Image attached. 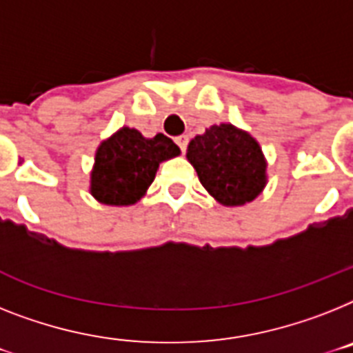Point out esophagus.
<instances>
[{
    "label": "esophagus",
    "mask_w": 353,
    "mask_h": 353,
    "mask_svg": "<svg viewBox=\"0 0 353 353\" xmlns=\"http://www.w3.org/2000/svg\"><path fill=\"white\" fill-rule=\"evenodd\" d=\"M176 145L181 148V152L186 150V145H188V137L186 136H177L176 137Z\"/></svg>",
    "instance_id": "esophagus-1"
}]
</instances>
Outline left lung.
I'll return each mask as SVG.
<instances>
[{"instance_id":"1","label":"left lung","mask_w":353,"mask_h":353,"mask_svg":"<svg viewBox=\"0 0 353 353\" xmlns=\"http://www.w3.org/2000/svg\"><path fill=\"white\" fill-rule=\"evenodd\" d=\"M186 159L206 192L225 206L254 201L266 185V159L259 143L230 123L212 125L194 137Z\"/></svg>"}]
</instances>
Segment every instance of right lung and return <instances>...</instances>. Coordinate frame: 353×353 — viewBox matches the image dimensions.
<instances>
[{
    "mask_svg": "<svg viewBox=\"0 0 353 353\" xmlns=\"http://www.w3.org/2000/svg\"><path fill=\"white\" fill-rule=\"evenodd\" d=\"M170 137H143L136 128L123 127L97 147L90 174V194L103 205H134L147 194L159 163L179 156Z\"/></svg>",
    "mask_w": 353,
    "mask_h": 353,
    "instance_id": "1",
    "label": "right lung"
}]
</instances>
